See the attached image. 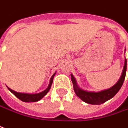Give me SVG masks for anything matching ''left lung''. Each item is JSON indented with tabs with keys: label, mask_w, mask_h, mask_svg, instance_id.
Listing matches in <instances>:
<instances>
[{
	"label": "left lung",
	"mask_w": 128,
	"mask_h": 128,
	"mask_svg": "<svg viewBox=\"0 0 128 128\" xmlns=\"http://www.w3.org/2000/svg\"><path fill=\"white\" fill-rule=\"evenodd\" d=\"M126 70H127V60L126 59L123 71L118 82L110 89L98 92H88V91H85L79 88L78 86H77L76 80L75 78L72 75H71V80L73 84V87H74V90L76 92L77 96L85 102L91 104V105H101L106 102V101L109 100L111 98H112L118 92V91L120 90L121 87L122 86L125 78H126Z\"/></svg>",
	"instance_id": "1"
}]
</instances>
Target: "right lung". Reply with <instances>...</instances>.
Masks as SVG:
<instances>
[{
  "label": "right lung",
  "instance_id": "obj_1",
  "mask_svg": "<svg viewBox=\"0 0 128 128\" xmlns=\"http://www.w3.org/2000/svg\"><path fill=\"white\" fill-rule=\"evenodd\" d=\"M56 73L53 74V76L51 77L50 81V84L46 90H45L44 91H42V92L38 93V94H28V93H20V92H17L16 91L12 90L11 89L8 88V90L10 91L12 93L14 94V96H16L18 99H20L21 101L23 102H38V101L40 100L44 96L46 95L47 93L48 92V91L50 90V88H51L52 82H53V78L55 76Z\"/></svg>",
  "mask_w": 128,
  "mask_h": 128
}]
</instances>
